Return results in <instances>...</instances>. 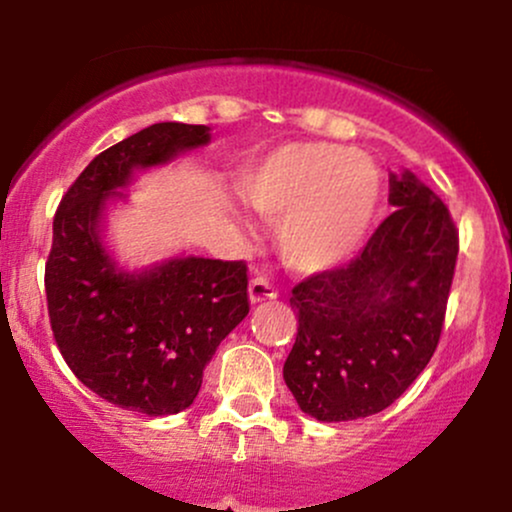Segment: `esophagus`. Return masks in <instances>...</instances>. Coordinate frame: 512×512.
Here are the masks:
<instances>
[{
	"mask_svg": "<svg viewBox=\"0 0 512 512\" xmlns=\"http://www.w3.org/2000/svg\"><path fill=\"white\" fill-rule=\"evenodd\" d=\"M279 291H276V286L269 279H264V276H255V279L250 281V303H262V300H274Z\"/></svg>",
	"mask_w": 512,
	"mask_h": 512,
	"instance_id": "esophagus-1",
	"label": "esophagus"
}]
</instances>
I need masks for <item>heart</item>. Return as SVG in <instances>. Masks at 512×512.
Masks as SVG:
<instances>
[{
  "instance_id": "b5f03b06",
  "label": "heart",
  "mask_w": 512,
  "mask_h": 512,
  "mask_svg": "<svg viewBox=\"0 0 512 512\" xmlns=\"http://www.w3.org/2000/svg\"><path fill=\"white\" fill-rule=\"evenodd\" d=\"M238 193L264 217H284L283 260L315 274L350 260L362 245L379 207L381 174L353 147L291 143L248 166Z\"/></svg>"
}]
</instances>
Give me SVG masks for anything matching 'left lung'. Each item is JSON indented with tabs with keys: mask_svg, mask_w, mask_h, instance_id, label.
Instances as JSON below:
<instances>
[{
	"mask_svg": "<svg viewBox=\"0 0 512 512\" xmlns=\"http://www.w3.org/2000/svg\"><path fill=\"white\" fill-rule=\"evenodd\" d=\"M389 202L396 209L353 260L291 291L298 334L283 379L300 410L319 422L389 408L439 346L458 226L410 171L391 174Z\"/></svg>",
	"mask_w": 512,
	"mask_h": 512,
	"instance_id": "8db88e82",
	"label": "left lung"
}]
</instances>
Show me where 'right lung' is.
Masks as SVG:
<instances>
[{
  "label": "right lung",
  "mask_w": 512,
  "mask_h": 512,
  "mask_svg": "<svg viewBox=\"0 0 512 512\" xmlns=\"http://www.w3.org/2000/svg\"><path fill=\"white\" fill-rule=\"evenodd\" d=\"M205 143L207 126L143 128L92 159L54 214L45 293L59 353L92 393L150 417L195 400L219 343L250 312L248 264L186 257L143 274L116 272L100 217L133 169Z\"/></svg>",
  "instance_id": "right-lung-1"
}]
</instances>
